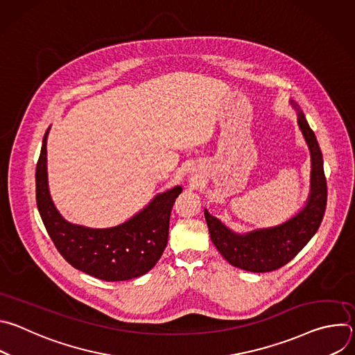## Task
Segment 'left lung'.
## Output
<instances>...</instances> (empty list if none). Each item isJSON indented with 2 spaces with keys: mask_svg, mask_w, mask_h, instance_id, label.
<instances>
[{
  "mask_svg": "<svg viewBox=\"0 0 355 355\" xmlns=\"http://www.w3.org/2000/svg\"><path fill=\"white\" fill-rule=\"evenodd\" d=\"M291 104L297 112V125L311 150V193L306 205L278 226L256 229L244 234L230 230L205 209L212 243L225 260L245 271L270 272L288 264L315 236L324 216L327 184L322 151L305 115L293 101Z\"/></svg>",
  "mask_w": 355,
  "mask_h": 355,
  "instance_id": "obj_1",
  "label": "left lung"
}]
</instances>
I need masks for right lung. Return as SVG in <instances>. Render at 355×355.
<instances>
[{"label": "right lung", "instance_id": "right-lung-1", "mask_svg": "<svg viewBox=\"0 0 355 355\" xmlns=\"http://www.w3.org/2000/svg\"><path fill=\"white\" fill-rule=\"evenodd\" d=\"M46 130L36 164V204L43 225L63 259L103 281H128L156 266L168 241L170 215L181 187L156 195L122 225L92 229L67 222L56 209L47 185Z\"/></svg>", "mask_w": 355, "mask_h": 355}]
</instances>
